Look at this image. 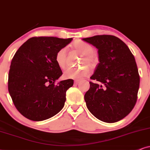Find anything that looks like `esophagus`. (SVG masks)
<instances>
[{"label":"esophagus","mask_w":150,"mask_h":150,"mask_svg":"<svg viewBox=\"0 0 150 150\" xmlns=\"http://www.w3.org/2000/svg\"><path fill=\"white\" fill-rule=\"evenodd\" d=\"M74 82H75V84H79V82H80V81H79V80H75Z\"/></svg>","instance_id":"esophagus-1"}]
</instances>
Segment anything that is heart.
I'll use <instances>...</instances> for the list:
<instances>
[{
	"mask_svg": "<svg viewBox=\"0 0 150 150\" xmlns=\"http://www.w3.org/2000/svg\"><path fill=\"white\" fill-rule=\"evenodd\" d=\"M72 47L82 54L81 64H86L91 68L94 67L96 64V57L93 54V48L89 43L81 40L74 41ZM66 49L62 48L57 52L55 62L61 69H64L66 65ZM89 69L86 66L79 68H69L64 71V77L66 79H80L88 75Z\"/></svg>",
	"mask_w": 150,
	"mask_h": 150,
	"instance_id": "1",
	"label": "heart"
}]
</instances>
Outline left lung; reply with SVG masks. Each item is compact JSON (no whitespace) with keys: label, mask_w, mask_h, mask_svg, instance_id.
Returning <instances> with one entry per match:
<instances>
[{"label":"left lung","mask_w":150,"mask_h":150,"mask_svg":"<svg viewBox=\"0 0 150 150\" xmlns=\"http://www.w3.org/2000/svg\"><path fill=\"white\" fill-rule=\"evenodd\" d=\"M98 49L99 64L84 95L86 107L100 120L113 123L122 120L137 100L140 77L135 58L128 46L113 35L82 39Z\"/></svg>","instance_id":"obj_1"}]
</instances>
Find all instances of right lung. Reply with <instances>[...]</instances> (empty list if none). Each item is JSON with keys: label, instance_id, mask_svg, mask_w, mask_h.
<instances>
[{"label": "right lung", "instance_id": "add662e5", "mask_svg": "<svg viewBox=\"0 0 150 150\" xmlns=\"http://www.w3.org/2000/svg\"><path fill=\"white\" fill-rule=\"evenodd\" d=\"M72 38H30L15 53L8 76V91L16 109L29 120L42 121L63 109L73 79L54 84L62 75L55 62L58 50Z\"/></svg>", "mask_w": 150, "mask_h": 150}]
</instances>
